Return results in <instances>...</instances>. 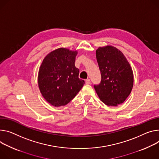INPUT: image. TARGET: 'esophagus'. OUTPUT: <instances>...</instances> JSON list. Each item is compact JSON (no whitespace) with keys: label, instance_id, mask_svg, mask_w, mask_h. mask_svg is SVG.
I'll return each mask as SVG.
<instances>
[{"label":"esophagus","instance_id":"1","mask_svg":"<svg viewBox=\"0 0 159 159\" xmlns=\"http://www.w3.org/2000/svg\"><path fill=\"white\" fill-rule=\"evenodd\" d=\"M85 84H87V85L90 84H91V81H90V80H89V79H86V80H85Z\"/></svg>","mask_w":159,"mask_h":159}]
</instances>
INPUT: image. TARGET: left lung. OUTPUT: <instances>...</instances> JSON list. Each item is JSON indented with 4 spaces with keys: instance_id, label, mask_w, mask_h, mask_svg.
Instances as JSON below:
<instances>
[{
    "instance_id": "8db88e82",
    "label": "left lung",
    "mask_w": 159,
    "mask_h": 159,
    "mask_svg": "<svg viewBox=\"0 0 159 159\" xmlns=\"http://www.w3.org/2000/svg\"><path fill=\"white\" fill-rule=\"evenodd\" d=\"M102 80L94 88L100 100L107 106L122 104L131 93L134 82L132 68L124 54L111 46L96 51Z\"/></svg>"
}]
</instances>
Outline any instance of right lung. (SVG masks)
<instances>
[{
    "label": "right lung",
    "mask_w": 159,
    "mask_h": 159,
    "mask_svg": "<svg viewBox=\"0 0 159 159\" xmlns=\"http://www.w3.org/2000/svg\"><path fill=\"white\" fill-rule=\"evenodd\" d=\"M78 52L58 48L49 52L39 68L38 84L48 103L54 107L65 106L82 88L84 80L79 78V70L75 66Z\"/></svg>",
    "instance_id": "obj_1"
}]
</instances>
